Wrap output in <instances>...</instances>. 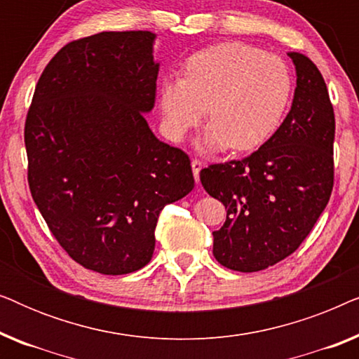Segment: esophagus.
I'll use <instances>...</instances> for the list:
<instances>
[{
    "mask_svg": "<svg viewBox=\"0 0 359 359\" xmlns=\"http://www.w3.org/2000/svg\"><path fill=\"white\" fill-rule=\"evenodd\" d=\"M191 166H193V173H194L196 181H199V173H201V170H203V161L194 158L193 161H191Z\"/></svg>",
    "mask_w": 359,
    "mask_h": 359,
    "instance_id": "34e87169",
    "label": "esophagus"
}]
</instances>
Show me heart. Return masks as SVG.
Wrapping results in <instances>:
<instances>
[{
	"label": "heart",
	"instance_id": "obj_1",
	"mask_svg": "<svg viewBox=\"0 0 359 359\" xmlns=\"http://www.w3.org/2000/svg\"><path fill=\"white\" fill-rule=\"evenodd\" d=\"M292 93L286 62L243 42H224L188 58L183 76L165 78L160 109L165 134L180 142L209 107L208 149L248 151L264 144L281 124Z\"/></svg>",
	"mask_w": 359,
	"mask_h": 359
}]
</instances>
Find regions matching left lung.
<instances>
[{"mask_svg":"<svg viewBox=\"0 0 359 359\" xmlns=\"http://www.w3.org/2000/svg\"><path fill=\"white\" fill-rule=\"evenodd\" d=\"M297 73L292 106L279 129L252 155L209 165L201 183L227 209L214 235V257L253 273L296 252L333 189L335 114L316 63L291 52Z\"/></svg>","mask_w":359,"mask_h":359,"instance_id":"left-lung-1","label":"left lung"}]
</instances>
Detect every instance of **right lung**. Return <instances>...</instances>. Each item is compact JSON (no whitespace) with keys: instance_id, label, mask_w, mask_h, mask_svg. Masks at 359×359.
<instances>
[{"instance_id":"obj_1","label":"right lung","mask_w":359,"mask_h":359,"mask_svg":"<svg viewBox=\"0 0 359 359\" xmlns=\"http://www.w3.org/2000/svg\"><path fill=\"white\" fill-rule=\"evenodd\" d=\"M149 31L100 32L58 50L24 126L27 183L60 247L83 268L127 274L155 250L161 209L194 188L191 160L154 135L158 63Z\"/></svg>"}]
</instances>
